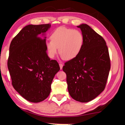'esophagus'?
I'll list each match as a JSON object with an SVG mask.
<instances>
[{"label":"esophagus","mask_w":125,"mask_h":125,"mask_svg":"<svg viewBox=\"0 0 125 125\" xmlns=\"http://www.w3.org/2000/svg\"><path fill=\"white\" fill-rule=\"evenodd\" d=\"M59 66H60V69L61 70V69H62V66H63L62 64H59Z\"/></svg>","instance_id":"1"}]
</instances>
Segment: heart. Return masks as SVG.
I'll return each instance as SVG.
<instances>
[{"instance_id":"b5f03b06","label":"heart","mask_w":125,"mask_h":125,"mask_svg":"<svg viewBox=\"0 0 125 125\" xmlns=\"http://www.w3.org/2000/svg\"><path fill=\"white\" fill-rule=\"evenodd\" d=\"M51 41L47 42L46 47L50 58H54L59 52L66 60H70L78 56L84 42V37L78 30L61 26L57 28L50 36Z\"/></svg>"}]
</instances>
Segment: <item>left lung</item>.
<instances>
[{"instance_id":"1","label":"left lung","mask_w":125,"mask_h":125,"mask_svg":"<svg viewBox=\"0 0 125 125\" xmlns=\"http://www.w3.org/2000/svg\"><path fill=\"white\" fill-rule=\"evenodd\" d=\"M84 37L83 47L78 56L65 63L69 94L73 99L87 103L105 89L110 70V59L105 40L90 26H77Z\"/></svg>"}]
</instances>
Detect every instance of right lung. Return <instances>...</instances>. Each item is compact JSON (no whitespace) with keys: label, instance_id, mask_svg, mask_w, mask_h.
<instances>
[{"label":"right lung","instance_id":"obj_1","mask_svg":"<svg viewBox=\"0 0 125 125\" xmlns=\"http://www.w3.org/2000/svg\"><path fill=\"white\" fill-rule=\"evenodd\" d=\"M50 27V24L26 25L10 45L8 67L12 85L31 103H39L48 97L52 80L60 70L57 61L50 60L46 52L44 35Z\"/></svg>","mask_w":125,"mask_h":125}]
</instances>
